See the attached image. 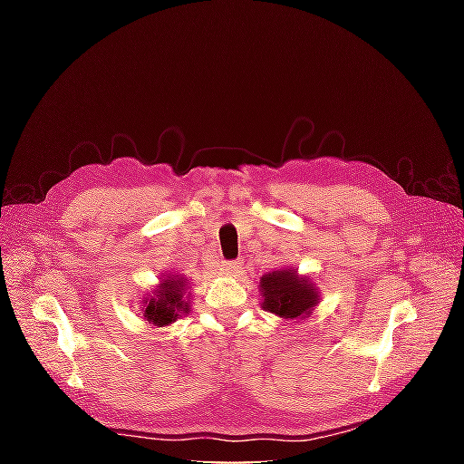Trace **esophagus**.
I'll return each instance as SVG.
<instances>
[{
    "label": "esophagus",
    "instance_id": "esophagus-1",
    "mask_svg": "<svg viewBox=\"0 0 464 464\" xmlns=\"http://www.w3.org/2000/svg\"><path fill=\"white\" fill-rule=\"evenodd\" d=\"M224 275H228V276H237L242 273V265L237 263V261H228V263H224L222 265V269H220Z\"/></svg>",
    "mask_w": 464,
    "mask_h": 464
}]
</instances>
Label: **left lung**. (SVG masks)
I'll list each match as a JSON object with an SVG mask.
<instances>
[{"instance_id": "obj_1", "label": "left lung", "mask_w": 464, "mask_h": 464, "mask_svg": "<svg viewBox=\"0 0 464 464\" xmlns=\"http://www.w3.org/2000/svg\"><path fill=\"white\" fill-rule=\"evenodd\" d=\"M261 307L283 319H302L319 304V292L307 276L296 269H280L261 276Z\"/></svg>"}]
</instances>
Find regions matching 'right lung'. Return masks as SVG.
I'll list each match as a JSON object with an SVG mask.
<instances>
[{"label": "right lung", "mask_w": 464, "mask_h": 464, "mask_svg": "<svg viewBox=\"0 0 464 464\" xmlns=\"http://www.w3.org/2000/svg\"><path fill=\"white\" fill-rule=\"evenodd\" d=\"M188 278L181 275L162 276L157 290L143 300V317L154 327H166L178 317L191 312L189 294H186Z\"/></svg>", "instance_id": "1"}]
</instances>
